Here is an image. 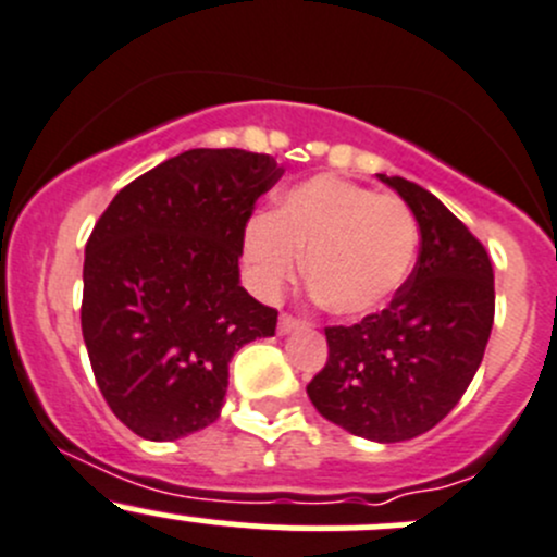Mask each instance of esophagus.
<instances>
[{"label":"esophagus","mask_w":557,"mask_h":557,"mask_svg":"<svg viewBox=\"0 0 557 557\" xmlns=\"http://www.w3.org/2000/svg\"><path fill=\"white\" fill-rule=\"evenodd\" d=\"M305 320H299V318H294V314H280V320H277V331L280 334H290V331H296V329H305Z\"/></svg>","instance_id":"34e87169"}]
</instances>
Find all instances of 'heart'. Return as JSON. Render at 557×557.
<instances>
[{
    "label": "heart",
    "mask_w": 557,
    "mask_h": 557,
    "mask_svg": "<svg viewBox=\"0 0 557 557\" xmlns=\"http://www.w3.org/2000/svg\"><path fill=\"white\" fill-rule=\"evenodd\" d=\"M418 221L407 201L350 180L320 177L296 185L272 215L245 234V256L263 294L296 277L307 256L310 283L329 312L363 318L391 301L418 252Z\"/></svg>",
    "instance_id": "b5f03b06"
}]
</instances>
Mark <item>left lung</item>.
Listing matches in <instances>:
<instances>
[{
	"mask_svg": "<svg viewBox=\"0 0 557 557\" xmlns=\"http://www.w3.org/2000/svg\"><path fill=\"white\" fill-rule=\"evenodd\" d=\"M377 177L418 221V263L383 312L325 329L329 361L307 396L339 429L391 445L431 431L460 401L491 339L496 290L487 250L434 194Z\"/></svg>",
	"mask_w": 557,
	"mask_h": 557,
	"instance_id": "obj_1",
	"label": "left lung"
}]
</instances>
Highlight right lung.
Instances as JSON below:
<instances>
[{"label":"right lung","mask_w":557,"mask_h":557,"mask_svg":"<svg viewBox=\"0 0 557 557\" xmlns=\"http://www.w3.org/2000/svg\"><path fill=\"white\" fill-rule=\"evenodd\" d=\"M283 166L194 148L145 172L86 243L81 325L94 377L123 425L174 442L221 414L228 361L274 336L277 310L239 285L245 226Z\"/></svg>","instance_id":"right-lung-1"}]
</instances>
